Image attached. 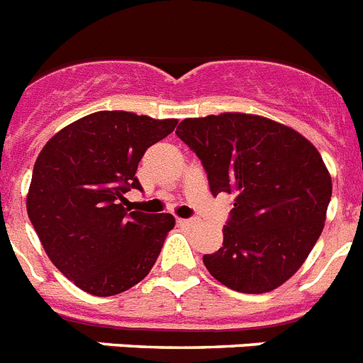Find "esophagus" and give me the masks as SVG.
<instances>
[{
	"label": "esophagus",
	"instance_id": "34e87169",
	"mask_svg": "<svg viewBox=\"0 0 363 363\" xmlns=\"http://www.w3.org/2000/svg\"><path fill=\"white\" fill-rule=\"evenodd\" d=\"M177 223H179V225H186V227H191V225H196V219H182V218H179V219H177Z\"/></svg>",
	"mask_w": 363,
	"mask_h": 363
}]
</instances>
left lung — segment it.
<instances>
[{
    "label": "left lung",
    "instance_id": "obj_1",
    "mask_svg": "<svg viewBox=\"0 0 363 363\" xmlns=\"http://www.w3.org/2000/svg\"><path fill=\"white\" fill-rule=\"evenodd\" d=\"M175 133L203 162L212 196H236L223 247L203 257L210 275L242 294L284 284L327 219L332 179L315 145L288 125L242 112L186 118Z\"/></svg>",
    "mask_w": 363,
    "mask_h": 363
}]
</instances>
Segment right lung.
<instances>
[{
  "instance_id": "add662e5",
  "label": "right lung",
  "mask_w": 363,
  "mask_h": 363,
  "mask_svg": "<svg viewBox=\"0 0 363 363\" xmlns=\"http://www.w3.org/2000/svg\"><path fill=\"white\" fill-rule=\"evenodd\" d=\"M177 120L99 111L60 129L42 147L27 194V214L55 267L86 294L111 297L145 279L172 214L125 208L142 190L135 177L147 147L172 135Z\"/></svg>"
}]
</instances>
